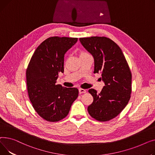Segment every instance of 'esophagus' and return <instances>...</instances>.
Returning a JSON list of instances; mask_svg holds the SVG:
<instances>
[{
    "label": "esophagus",
    "mask_w": 155,
    "mask_h": 155,
    "mask_svg": "<svg viewBox=\"0 0 155 155\" xmlns=\"http://www.w3.org/2000/svg\"><path fill=\"white\" fill-rule=\"evenodd\" d=\"M79 92L80 94H81V93H86V90L84 89L79 88Z\"/></svg>",
    "instance_id": "1"
}]
</instances>
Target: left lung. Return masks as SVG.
Masks as SVG:
<instances>
[{
  "instance_id": "1",
  "label": "left lung",
  "mask_w": 155,
  "mask_h": 155,
  "mask_svg": "<svg viewBox=\"0 0 155 155\" xmlns=\"http://www.w3.org/2000/svg\"><path fill=\"white\" fill-rule=\"evenodd\" d=\"M83 46L93 56L94 73H101L105 86L100 93L89 89L93 97L87 107L91 116L107 121L119 114L128 104L131 93V72L120 48L106 37L79 38Z\"/></svg>"
}]
</instances>
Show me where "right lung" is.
<instances>
[{
	"label": "right lung",
	"instance_id": "add662e5",
	"mask_svg": "<svg viewBox=\"0 0 155 155\" xmlns=\"http://www.w3.org/2000/svg\"><path fill=\"white\" fill-rule=\"evenodd\" d=\"M77 41L78 38L57 36L45 39L35 49L27 67L30 101L35 111L48 121L64 118L78 97L77 88L56 84L59 72H64L65 54Z\"/></svg>",
	"mask_w": 155,
	"mask_h": 155
}]
</instances>
